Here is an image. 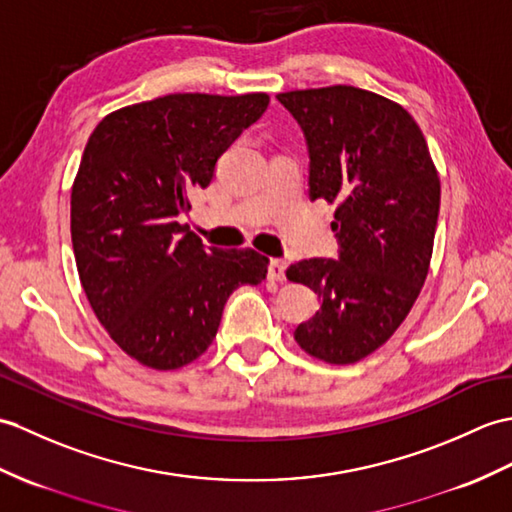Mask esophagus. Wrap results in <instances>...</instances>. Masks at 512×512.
<instances>
[{
    "label": "esophagus",
    "instance_id": "esophagus-1",
    "mask_svg": "<svg viewBox=\"0 0 512 512\" xmlns=\"http://www.w3.org/2000/svg\"><path fill=\"white\" fill-rule=\"evenodd\" d=\"M285 268H288V264H285L283 259H272L268 266V279L270 281H285Z\"/></svg>",
    "mask_w": 512,
    "mask_h": 512
}]
</instances>
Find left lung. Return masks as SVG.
Listing matches in <instances>:
<instances>
[{
  "label": "left lung",
  "mask_w": 512,
  "mask_h": 512,
  "mask_svg": "<svg viewBox=\"0 0 512 512\" xmlns=\"http://www.w3.org/2000/svg\"><path fill=\"white\" fill-rule=\"evenodd\" d=\"M277 100L305 135L310 198L338 205V259H303L285 272L320 299L294 340L323 362H360L395 334L423 288L441 181L419 124L397 102L347 85Z\"/></svg>",
  "instance_id": "8db88e82"
}]
</instances>
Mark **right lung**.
Listing matches in <instances>:
<instances>
[{"instance_id":"add662e5","label":"right lung","mask_w":512,"mask_h":512,"mask_svg":"<svg viewBox=\"0 0 512 512\" xmlns=\"http://www.w3.org/2000/svg\"><path fill=\"white\" fill-rule=\"evenodd\" d=\"M266 93H172L95 126L71 187L80 283L109 336L144 366L200 358L240 285L266 279L253 248H205L181 213L216 163L268 109Z\"/></svg>"}]
</instances>
